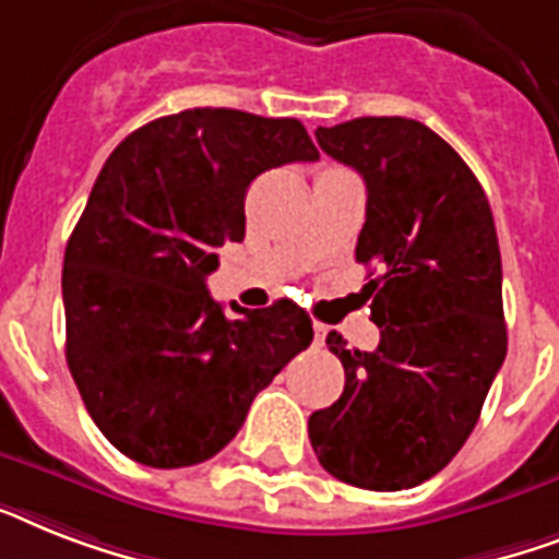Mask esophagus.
Here are the masks:
<instances>
[{"instance_id":"obj_1","label":"esophagus","mask_w":559,"mask_h":559,"mask_svg":"<svg viewBox=\"0 0 559 559\" xmlns=\"http://www.w3.org/2000/svg\"><path fill=\"white\" fill-rule=\"evenodd\" d=\"M312 330H316V347H321V344H324L326 330H330V326H326V324H312Z\"/></svg>"}]
</instances>
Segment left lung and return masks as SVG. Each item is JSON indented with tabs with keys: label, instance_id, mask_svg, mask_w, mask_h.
<instances>
[{
	"label": "left lung",
	"instance_id": "left-lung-1",
	"mask_svg": "<svg viewBox=\"0 0 559 559\" xmlns=\"http://www.w3.org/2000/svg\"><path fill=\"white\" fill-rule=\"evenodd\" d=\"M316 140L365 177L356 261L382 270L365 287L382 342L326 335L347 379L310 416V442L335 479L402 491L460 453L506 361L500 240L468 163L425 122L358 117Z\"/></svg>",
	"mask_w": 559,
	"mask_h": 559
}]
</instances>
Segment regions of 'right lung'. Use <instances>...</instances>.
Wrapping results in <instances>:
<instances>
[{
	"instance_id": "add662e5",
	"label": "right lung",
	"mask_w": 559,
	"mask_h": 559,
	"mask_svg": "<svg viewBox=\"0 0 559 559\" xmlns=\"http://www.w3.org/2000/svg\"><path fill=\"white\" fill-rule=\"evenodd\" d=\"M319 148L293 117L186 108L129 134L97 175L62 264L66 358L94 425L129 460L215 456L310 347L298 304L226 312L206 289L217 247L243 240L249 183Z\"/></svg>"
}]
</instances>
